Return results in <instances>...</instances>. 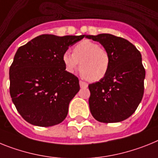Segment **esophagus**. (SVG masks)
<instances>
[{
	"label": "esophagus",
	"mask_w": 158,
	"mask_h": 158,
	"mask_svg": "<svg viewBox=\"0 0 158 158\" xmlns=\"http://www.w3.org/2000/svg\"><path fill=\"white\" fill-rule=\"evenodd\" d=\"M79 86H80L81 88H84V87H87L88 84L87 83H85L83 81L79 80Z\"/></svg>",
	"instance_id": "obj_1"
}]
</instances>
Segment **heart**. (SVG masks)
Masks as SVG:
<instances>
[{"mask_svg":"<svg viewBox=\"0 0 158 158\" xmlns=\"http://www.w3.org/2000/svg\"><path fill=\"white\" fill-rule=\"evenodd\" d=\"M63 61L69 72L79 68L87 80L97 82L105 77L110 66V56L104 48L94 41L84 40L74 47L73 52H66Z\"/></svg>","mask_w":158,"mask_h":158,"instance_id":"1","label":"heart"}]
</instances>
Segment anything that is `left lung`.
<instances>
[{"label": "left lung", "instance_id": "1", "mask_svg": "<svg viewBox=\"0 0 158 158\" xmlns=\"http://www.w3.org/2000/svg\"><path fill=\"white\" fill-rule=\"evenodd\" d=\"M99 42L110 56L105 77L89 84V106L100 123H118L135 112L144 94L145 71L142 55L133 44L111 34L86 35Z\"/></svg>", "mask_w": 158, "mask_h": 158}]
</instances>
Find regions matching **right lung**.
<instances>
[{"label": "right lung", "mask_w": 158, "mask_h": 158, "mask_svg": "<svg viewBox=\"0 0 158 158\" xmlns=\"http://www.w3.org/2000/svg\"><path fill=\"white\" fill-rule=\"evenodd\" d=\"M84 36L44 34L17 49L9 68V92L17 111L30 124L52 127L67 117L79 83L65 71L63 56Z\"/></svg>", "instance_id": "obj_1"}]
</instances>
